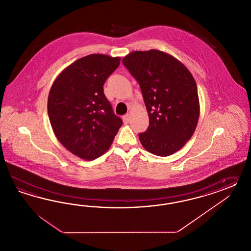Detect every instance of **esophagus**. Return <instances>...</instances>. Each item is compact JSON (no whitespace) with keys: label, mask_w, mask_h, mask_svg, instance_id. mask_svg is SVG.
I'll use <instances>...</instances> for the list:
<instances>
[{"label":"esophagus","mask_w":251,"mask_h":251,"mask_svg":"<svg viewBox=\"0 0 251 251\" xmlns=\"http://www.w3.org/2000/svg\"><path fill=\"white\" fill-rule=\"evenodd\" d=\"M122 120H123V122H124L125 124H128L129 122V114H126V115L123 116V117H122Z\"/></svg>","instance_id":"34e87169"}]
</instances>
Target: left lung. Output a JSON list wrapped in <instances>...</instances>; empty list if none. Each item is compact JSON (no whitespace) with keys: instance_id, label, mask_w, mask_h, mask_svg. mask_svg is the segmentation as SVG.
I'll return each instance as SVG.
<instances>
[{"instance_id":"left-lung-1","label":"left lung","mask_w":251,"mask_h":251,"mask_svg":"<svg viewBox=\"0 0 251 251\" xmlns=\"http://www.w3.org/2000/svg\"><path fill=\"white\" fill-rule=\"evenodd\" d=\"M122 63L139 83L149 115L148 129L139 134L143 148L157 156L176 152L198 122L195 78L183 63L155 49L131 52Z\"/></svg>"}]
</instances>
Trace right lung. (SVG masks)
Instances as JSON below:
<instances>
[{
    "label": "right lung",
    "mask_w": 251,
    "mask_h": 251,
    "mask_svg": "<svg viewBox=\"0 0 251 251\" xmlns=\"http://www.w3.org/2000/svg\"><path fill=\"white\" fill-rule=\"evenodd\" d=\"M120 61L121 57L88 54L65 68L50 89L48 117L54 135L84 160L104 154L122 127V119L114 114L103 91Z\"/></svg>",
    "instance_id": "right-lung-1"
}]
</instances>
